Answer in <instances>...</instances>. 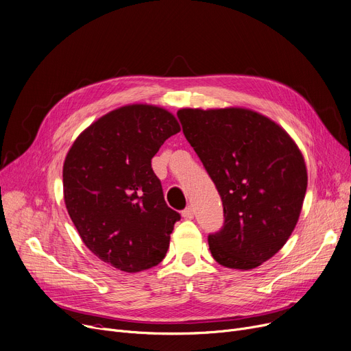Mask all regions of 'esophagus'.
<instances>
[{
  "mask_svg": "<svg viewBox=\"0 0 351 351\" xmlns=\"http://www.w3.org/2000/svg\"><path fill=\"white\" fill-rule=\"evenodd\" d=\"M193 215H195V210H193L192 206H188V208L182 210V217H184L185 219H192Z\"/></svg>",
  "mask_w": 351,
  "mask_h": 351,
  "instance_id": "obj_1",
  "label": "esophagus"
}]
</instances>
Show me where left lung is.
<instances>
[{
    "label": "left lung",
    "instance_id": "1",
    "mask_svg": "<svg viewBox=\"0 0 351 351\" xmlns=\"http://www.w3.org/2000/svg\"><path fill=\"white\" fill-rule=\"evenodd\" d=\"M178 117L222 199L223 226L208 237L213 260L242 271L260 267L298 222L308 180L301 150L251 109L185 108Z\"/></svg>",
    "mask_w": 351,
    "mask_h": 351
}]
</instances>
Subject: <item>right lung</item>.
Here are the masks:
<instances>
[{"label": "right lung", "mask_w": 351, "mask_h": 351, "mask_svg": "<svg viewBox=\"0 0 351 351\" xmlns=\"http://www.w3.org/2000/svg\"><path fill=\"white\" fill-rule=\"evenodd\" d=\"M178 132L166 109L128 104L93 121L67 152L64 204L84 245L103 263L132 274L165 258L180 215L166 205L150 162Z\"/></svg>", "instance_id": "add662e5"}]
</instances>
